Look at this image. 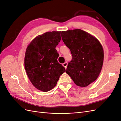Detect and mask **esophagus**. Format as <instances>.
<instances>
[{
  "label": "esophagus",
  "instance_id": "1",
  "mask_svg": "<svg viewBox=\"0 0 121 121\" xmlns=\"http://www.w3.org/2000/svg\"><path fill=\"white\" fill-rule=\"evenodd\" d=\"M63 65L65 68V69H66L67 67V65H68V63H67V62H65V63L63 64Z\"/></svg>",
  "mask_w": 121,
  "mask_h": 121
}]
</instances>
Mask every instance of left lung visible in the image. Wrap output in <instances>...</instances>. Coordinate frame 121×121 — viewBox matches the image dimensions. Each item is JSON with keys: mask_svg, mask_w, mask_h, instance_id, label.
I'll return each mask as SVG.
<instances>
[{"mask_svg": "<svg viewBox=\"0 0 121 121\" xmlns=\"http://www.w3.org/2000/svg\"><path fill=\"white\" fill-rule=\"evenodd\" d=\"M61 36L72 56L66 73L76 85L88 86L97 79L103 65L101 44L95 37L81 29L62 31Z\"/></svg>", "mask_w": 121, "mask_h": 121, "instance_id": "1", "label": "left lung"}]
</instances>
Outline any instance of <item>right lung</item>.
<instances>
[{
  "mask_svg": "<svg viewBox=\"0 0 121 121\" xmlns=\"http://www.w3.org/2000/svg\"><path fill=\"white\" fill-rule=\"evenodd\" d=\"M60 40V31L47 32L35 38L26 51L24 64L28 78L43 92L53 89L65 72L57 60L59 54L56 47Z\"/></svg>",
  "mask_w": 121,
  "mask_h": 121,
  "instance_id": "1",
  "label": "right lung"
}]
</instances>
